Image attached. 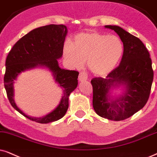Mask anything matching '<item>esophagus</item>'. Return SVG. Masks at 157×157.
Listing matches in <instances>:
<instances>
[{
	"label": "esophagus",
	"mask_w": 157,
	"mask_h": 157,
	"mask_svg": "<svg viewBox=\"0 0 157 157\" xmlns=\"http://www.w3.org/2000/svg\"><path fill=\"white\" fill-rule=\"evenodd\" d=\"M87 80H88V75L85 72H80V75H79V80L82 82V81H85Z\"/></svg>",
	"instance_id": "1"
}]
</instances>
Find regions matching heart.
<instances>
[{
	"instance_id": "1",
	"label": "heart",
	"mask_w": 157,
	"mask_h": 157,
	"mask_svg": "<svg viewBox=\"0 0 157 157\" xmlns=\"http://www.w3.org/2000/svg\"><path fill=\"white\" fill-rule=\"evenodd\" d=\"M123 51V44L119 37L89 31L77 34L73 43H65L63 56L71 67L80 68L86 61L91 72L104 76L116 67Z\"/></svg>"
}]
</instances>
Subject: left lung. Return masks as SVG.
<instances>
[{"label": "left lung", "mask_w": 157, "mask_h": 157, "mask_svg": "<svg viewBox=\"0 0 157 157\" xmlns=\"http://www.w3.org/2000/svg\"><path fill=\"white\" fill-rule=\"evenodd\" d=\"M114 30L123 43L124 51L119 66L105 78L91 80L93 106L103 118L113 121L128 119L141 109L149 98L154 79L149 53L139 38L116 25H106ZM121 88L117 96L112 90Z\"/></svg>", "instance_id": "left-lung-1"}]
</instances>
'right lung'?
<instances>
[{
    "label": "right lung",
    "instance_id": "right-lung-1",
    "mask_svg": "<svg viewBox=\"0 0 157 157\" xmlns=\"http://www.w3.org/2000/svg\"><path fill=\"white\" fill-rule=\"evenodd\" d=\"M63 25H50L34 29L17 41L10 51L6 61L4 87L11 106L21 114L35 122L47 124L62 118L69 107V97L77 87L79 72L67 70L59 66L58 59L63 55V46L67 35ZM46 68L52 73L63 94L58 106L41 118L25 114L14 101L15 80L21 72L35 68Z\"/></svg>",
    "mask_w": 157,
    "mask_h": 157
}]
</instances>
